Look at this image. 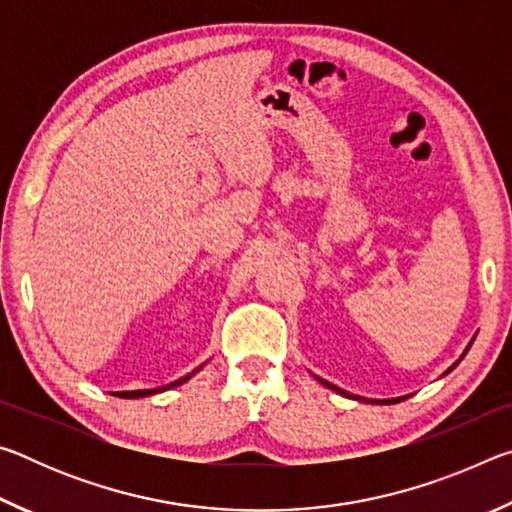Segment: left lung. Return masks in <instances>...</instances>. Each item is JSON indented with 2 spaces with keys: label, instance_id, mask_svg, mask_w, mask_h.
Returning <instances> with one entry per match:
<instances>
[{
  "label": "left lung",
  "instance_id": "obj_1",
  "mask_svg": "<svg viewBox=\"0 0 512 512\" xmlns=\"http://www.w3.org/2000/svg\"><path fill=\"white\" fill-rule=\"evenodd\" d=\"M472 345V343H470ZM470 345H467V350H470ZM454 366H456V363H454ZM452 366V368H454ZM452 368H449V370H452ZM447 370V372H449ZM320 381V384H325L327 388H332V391H336V393H341V395H345V397H352L350 393H345V391H341V388L339 386H334V384H329V381H325V379H318ZM357 400H363V397H357ZM404 400V397H397V400H375V402H379V404H393V402H402Z\"/></svg>",
  "mask_w": 512,
  "mask_h": 512
}]
</instances>
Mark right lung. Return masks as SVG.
<instances>
[{
    "instance_id": "obj_1",
    "label": "right lung",
    "mask_w": 512,
    "mask_h": 512,
    "mask_svg": "<svg viewBox=\"0 0 512 512\" xmlns=\"http://www.w3.org/2000/svg\"><path fill=\"white\" fill-rule=\"evenodd\" d=\"M196 370H201V368H196ZM194 370V372H196ZM194 372H189V375H185V377H180L178 381H173V384H169V386H162V388H151V391H124V393H115L117 397H128V400H135V397H146V395H153V393H162V391H169V388H173V386H180V384H185V381L194 375Z\"/></svg>"
}]
</instances>
